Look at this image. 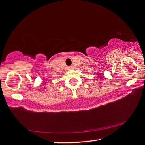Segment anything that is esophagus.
I'll return each mask as SVG.
<instances>
[{
	"label": "esophagus",
	"mask_w": 145,
	"mask_h": 145,
	"mask_svg": "<svg viewBox=\"0 0 145 145\" xmlns=\"http://www.w3.org/2000/svg\"><path fill=\"white\" fill-rule=\"evenodd\" d=\"M69 69H72V67H69Z\"/></svg>",
	"instance_id": "obj_1"
}]
</instances>
